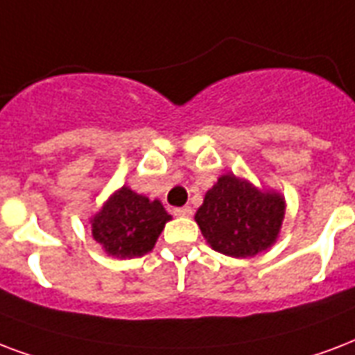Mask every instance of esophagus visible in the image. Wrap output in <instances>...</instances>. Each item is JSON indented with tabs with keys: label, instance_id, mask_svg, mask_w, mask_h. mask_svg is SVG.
Returning a JSON list of instances; mask_svg holds the SVG:
<instances>
[{
	"label": "esophagus",
	"instance_id": "1",
	"mask_svg": "<svg viewBox=\"0 0 355 355\" xmlns=\"http://www.w3.org/2000/svg\"><path fill=\"white\" fill-rule=\"evenodd\" d=\"M173 214H175V216H178V218H189V216H191V208L189 207L175 208V210H173Z\"/></svg>",
	"mask_w": 355,
	"mask_h": 355
}]
</instances>
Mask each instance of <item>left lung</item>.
I'll return each mask as SVG.
<instances>
[{"label":"left lung","mask_w":355,"mask_h":355,"mask_svg":"<svg viewBox=\"0 0 355 355\" xmlns=\"http://www.w3.org/2000/svg\"><path fill=\"white\" fill-rule=\"evenodd\" d=\"M285 210L279 191L257 188L248 178L225 173L205 193L196 221L214 251L250 259L277 242Z\"/></svg>","instance_id":"left-lung-1"}]
</instances>
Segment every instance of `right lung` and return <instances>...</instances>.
<instances>
[{"mask_svg":"<svg viewBox=\"0 0 355 355\" xmlns=\"http://www.w3.org/2000/svg\"><path fill=\"white\" fill-rule=\"evenodd\" d=\"M171 214L164 205L123 186L89 218L93 238L110 257L135 259L154 250Z\"/></svg>","mask_w":355,"mask_h":355,"instance_id":"right-lung-1","label":"right lung"}]
</instances>
